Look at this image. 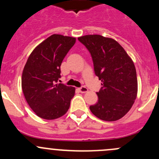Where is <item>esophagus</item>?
Returning <instances> with one entry per match:
<instances>
[{"instance_id": "1", "label": "esophagus", "mask_w": 159, "mask_h": 159, "mask_svg": "<svg viewBox=\"0 0 159 159\" xmlns=\"http://www.w3.org/2000/svg\"><path fill=\"white\" fill-rule=\"evenodd\" d=\"M79 91L81 93H85L88 91V89L85 87V86H81V88H79Z\"/></svg>"}]
</instances>
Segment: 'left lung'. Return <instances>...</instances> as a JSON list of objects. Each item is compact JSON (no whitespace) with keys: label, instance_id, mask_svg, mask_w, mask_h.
Listing matches in <instances>:
<instances>
[{"label":"left lung","instance_id":"8db88e82","mask_svg":"<svg viewBox=\"0 0 159 159\" xmlns=\"http://www.w3.org/2000/svg\"><path fill=\"white\" fill-rule=\"evenodd\" d=\"M78 40L91 54L94 74L102 81L97 92L98 102L90 110L104 121L120 119L131 109L137 96V75L132 60L111 38L93 34Z\"/></svg>","mask_w":159,"mask_h":159}]
</instances>
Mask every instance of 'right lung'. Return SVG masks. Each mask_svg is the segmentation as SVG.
<instances>
[{
	"mask_svg": "<svg viewBox=\"0 0 159 159\" xmlns=\"http://www.w3.org/2000/svg\"><path fill=\"white\" fill-rule=\"evenodd\" d=\"M75 38L53 34L37 46L22 73L21 86L27 102L38 117L52 120L68 111L75 89L57 84L61 65Z\"/></svg>",
	"mask_w": 159,
	"mask_h": 159,
	"instance_id": "1",
	"label": "right lung"
}]
</instances>
